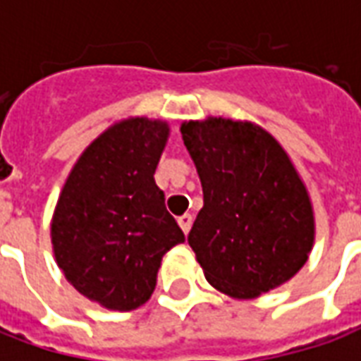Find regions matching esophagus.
Here are the masks:
<instances>
[{"mask_svg":"<svg viewBox=\"0 0 361 361\" xmlns=\"http://www.w3.org/2000/svg\"><path fill=\"white\" fill-rule=\"evenodd\" d=\"M178 224L183 230V234H188L189 230H191V224H193V216L191 214H181L180 219H178Z\"/></svg>","mask_w":361,"mask_h":361,"instance_id":"esophagus-1","label":"esophagus"}]
</instances>
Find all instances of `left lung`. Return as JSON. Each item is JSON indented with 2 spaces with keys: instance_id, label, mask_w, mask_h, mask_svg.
Wrapping results in <instances>:
<instances>
[{
  "instance_id": "left-lung-1",
  "label": "left lung",
  "mask_w": 361,
  "mask_h": 361,
  "mask_svg": "<svg viewBox=\"0 0 361 361\" xmlns=\"http://www.w3.org/2000/svg\"><path fill=\"white\" fill-rule=\"evenodd\" d=\"M180 131L203 185L188 242L204 279L238 300L284 284L315 240L310 193L286 150L251 121L207 118Z\"/></svg>"
}]
</instances>
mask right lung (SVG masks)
I'll return each instance as SVG.
<instances>
[{"instance_id":"1","label":"right lung","mask_w":361,"mask_h":361,"mask_svg":"<svg viewBox=\"0 0 361 361\" xmlns=\"http://www.w3.org/2000/svg\"><path fill=\"white\" fill-rule=\"evenodd\" d=\"M168 135L162 119H121L85 149L59 193L50 228L56 263L106 310L147 302L164 253L185 242L154 181Z\"/></svg>"}]
</instances>
